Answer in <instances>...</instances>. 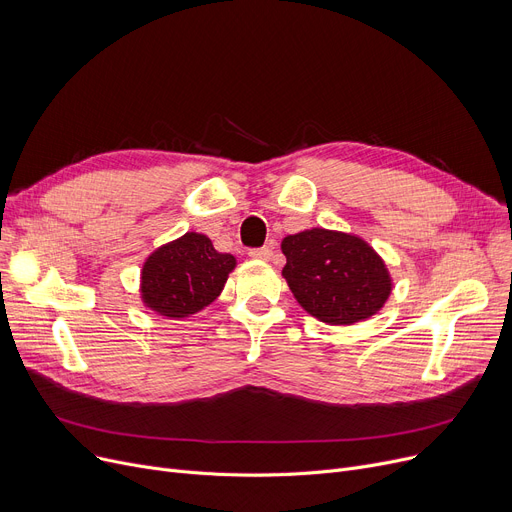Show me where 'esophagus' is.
<instances>
[{
    "mask_svg": "<svg viewBox=\"0 0 512 512\" xmlns=\"http://www.w3.org/2000/svg\"><path fill=\"white\" fill-rule=\"evenodd\" d=\"M274 255V251L270 247H261V249H251L249 257L257 259V261H270Z\"/></svg>",
    "mask_w": 512,
    "mask_h": 512,
    "instance_id": "esophagus-1",
    "label": "esophagus"
}]
</instances>
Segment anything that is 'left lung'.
<instances>
[{"label":"left lung","instance_id":"8db88e82","mask_svg":"<svg viewBox=\"0 0 512 512\" xmlns=\"http://www.w3.org/2000/svg\"><path fill=\"white\" fill-rule=\"evenodd\" d=\"M282 276L297 303L328 326L373 317L392 294L386 261L357 234L309 228L282 240Z\"/></svg>","mask_w":512,"mask_h":512}]
</instances>
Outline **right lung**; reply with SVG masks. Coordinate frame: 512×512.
Wrapping results in <instances>:
<instances>
[{
	"label": "right lung",
	"mask_w": 512,
	"mask_h": 512,
	"mask_svg": "<svg viewBox=\"0 0 512 512\" xmlns=\"http://www.w3.org/2000/svg\"><path fill=\"white\" fill-rule=\"evenodd\" d=\"M234 267V255L215 251L205 234L186 232L145 259L141 301L161 317H191L220 297Z\"/></svg>",
	"instance_id": "add662e5"
}]
</instances>
